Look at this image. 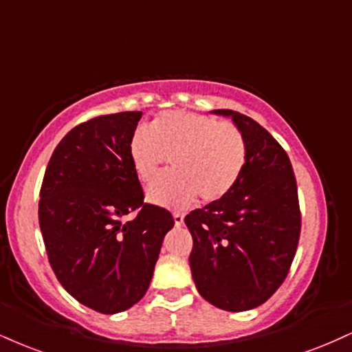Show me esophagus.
Returning <instances> with one entry per match:
<instances>
[{
    "mask_svg": "<svg viewBox=\"0 0 352 352\" xmlns=\"http://www.w3.org/2000/svg\"><path fill=\"white\" fill-rule=\"evenodd\" d=\"M184 214L182 213H175L173 214V221H175V226H182V224H184Z\"/></svg>",
    "mask_w": 352,
    "mask_h": 352,
    "instance_id": "34e87169",
    "label": "esophagus"
}]
</instances>
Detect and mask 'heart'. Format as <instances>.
I'll return each mask as SVG.
<instances>
[{
  "mask_svg": "<svg viewBox=\"0 0 352 352\" xmlns=\"http://www.w3.org/2000/svg\"><path fill=\"white\" fill-rule=\"evenodd\" d=\"M131 167L147 184L172 159L170 175L147 188L154 205L185 208L200 197L205 203L223 200L243 175L248 146L236 124L190 111H164L151 129L138 128L128 144Z\"/></svg>",
  "mask_w": 352,
  "mask_h": 352,
  "instance_id": "heart-1",
  "label": "heart"
}]
</instances>
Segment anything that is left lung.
Here are the masks:
<instances>
[{
	"label": "left lung",
	"instance_id": "obj_1",
	"mask_svg": "<svg viewBox=\"0 0 352 352\" xmlns=\"http://www.w3.org/2000/svg\"><path fill=\"white\" fill-rule=\"evenodd\" d=\"M244 134L243 175L223 200L185 217L193 238L190 267L206 302L245 311L272 297L290 272L302 231L297 180L283 147L257 121L231 109Z\"/></svg>",
	"mask_w": 352,
	"mask_h": 352
}]
</instances>
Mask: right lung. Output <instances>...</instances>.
I'll list each match as a JSON object with an SVG mask.
<instances>
[{"label":"right lung","instance_id":"add662e5","mask_svg":"<svg viewBox=\"0 0 352 352\" xmlns=\"http://www.w3.org/2000/svg\"><path fill=\"white\" fill-rule=\"evenodd\" d=\"M141 116L104 114L75 126L55 147L39 193V226L55 277L77 302L104 315L146 295L175 224L170 211L144 201L131 167L128 144Z\"/></svg>","mask_w":352,"mask_h":352}]
</instances>
